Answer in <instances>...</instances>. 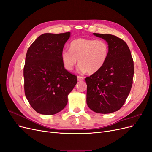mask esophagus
Wrapping results in <instances>:
<instances>
[{"label": "esophagus", "mask_w": 152, "mask_h": 152, "mask_svg": "<svg viewBox=\"0 0 152 152\" xmlns=\"http://www.w3.org/2000/svg\"><path fill=\"white\" fill-rule=\"evenodd\" d=\"M84 79V78L83 77H81V76H79V75L77 76V80H79V81H80V80H83Z\"/></svg>", "instance_id": "34e87169"}]
</instances>
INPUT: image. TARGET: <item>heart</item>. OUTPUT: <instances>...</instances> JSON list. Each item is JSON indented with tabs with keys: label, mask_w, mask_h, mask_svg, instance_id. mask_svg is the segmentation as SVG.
I'll list each match as a JSON object with an SVG mask.
<instances>
[{
	"label": "heart",
	"mask_w": 152,
	"mask_h": 152,
	"mask_svg": "<svg viewBox=\"0 0 152 152\" xmlns=\"http://www.w3.org/2000/svg\"><path fill=\"white\" fill-rule=\"evenodd\" d=\"M109 52V45L104 40L79 38L70 42V50H62L61 58L67 70H72L79 60V71L93 74L104 65Z\"/></svg>",
	"instance_id": "obj_1"
}]
</instances>
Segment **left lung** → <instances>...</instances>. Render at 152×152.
I'll return each instance as SVG.
<instances>
[{
  "label": "left lung",
  "instance_id": "obj_1",
  "mask_svg": "<svg viewBox=\"0 0 152 152\" xmlns=\"http://www.w3.org/2000/svg\"><path fill=\"white\" fill-rule=\"evenodd\" d=\"M93 35L107 41L110 52L103 68L86 79V102L96 113H110L122 108L130 93L134 62L129 48L122 39L110 34Z\"/></svg>",
  "mask_w": 152,
  "mask_h": 152
}]
</instances>
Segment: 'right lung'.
<instances>
[{
  "instance_id": "1",
  "label": "right lung",
  "mask_w": 152,
  "mask_h": 152,
  "mask_svg": "<svg viewBox=\"0 0 152 152\" xmlns=\"http://www.w3.org/2000/svg\"><path fill=\"white\" fill-rule=\"evenodd\" d=\"M70 37V32L44 34L27 50L23 69L25 94L37 113L54 115L61 111L77 84V77L66 70L61 58Z\"/></svg>"
}]
</instances>
